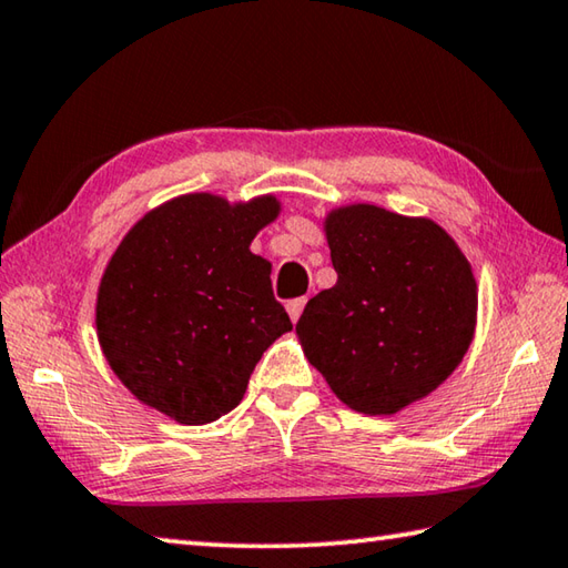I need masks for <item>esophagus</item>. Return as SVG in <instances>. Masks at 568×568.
<instances>
[{
    "mask_svg": "<svg viewBox=\"0 0 568 568\" xmlns=\"http://www.w3.org/2000/svg\"><path fill=\"white\" fill-rule=\"evenodd\" d=\"M304 306H306V296H300V300H292L290 304H286V312H290V316H292V322H294V324L300 322V316H302V312H304Z\"/></svg>",
    "mask_w": 568,
    "mask_h": 568,
    "instance_id": "esophagus-1",
    "label": "esophagus"
}]
</instances>
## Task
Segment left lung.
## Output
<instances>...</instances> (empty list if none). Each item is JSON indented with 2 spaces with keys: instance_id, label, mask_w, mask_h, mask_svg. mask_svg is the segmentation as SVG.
<instances>
[{
  "instance_id": "obj_1",
  "label": "left lung",
  "mask_w": 568,
  "mask_h": 568,
  "mask_svg": "<svg viewBox=\"0 0 568 568\" xmlns=\"http://www.w3.org/2000/svg\"><path fill=\"white\" fill-rule=\"evenodd\" d=\"M336 284L304 306L296 334L339 399L394 414L434 392L474 336L476 282L429 219L356 204L326 219Z\"/></svg>"
}]
</instances>
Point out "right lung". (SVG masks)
Instances as JSON below:
<instances>
[{"label":"right lung","mask_w":568,"mask_h":568,"mask_svg":"<svg viewBox=\"0 0 568 568\" xmlns=\"http://www.w3.org/2000/svg\"><path fill=\"white\" fill-rule=\"evenodd\" d=\"M276 214L272 196L232 206L186 194L124 236L99 286L97 332L139 402L182 424H209L242 402L256 362L292 329L272 266L248 252Z\"/></svg>","instance_id":"add662e5"}]
</instances>
